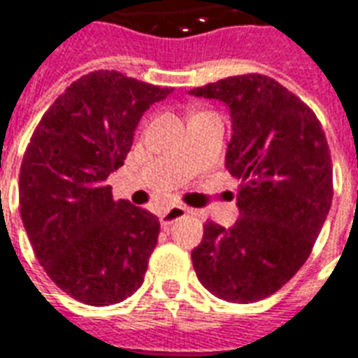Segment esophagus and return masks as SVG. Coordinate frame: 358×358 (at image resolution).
<instances>
[{
  "label": "esophagus",
  "mask_w": 358,
  "mask_h": 358,
  "mask_svg": "<svg viewBox=\"0 0 358 358\" xmlns=\"http://www.w3.org/2000/svg\"><path fill=\"white\" fill-rule=\"evenodd\" d=\"M189 210L185 208V206H178V204H174L171 208H167L163 214L159 215V222H161V227H169L171 223L180 220V217H184Z\"/></svg>",
  "instance_id": "obj_1"
}]
</instances>
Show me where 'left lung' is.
I'll use <instances>...</instances> for the list:
<instances>
[{"instance_id": "obj_1", "label": "left lung", "mask_w": 358, "mask_h": 358, "mask_svg": "<svg viewBox=\"0 0 358 358\" xmlns=\"http://www.w3.org/2000/svg\"><path fill=\"white\" fill-rule=\"evenodd\" d=\"M189 94L229 108L225 167L242 180L238 220L206 222L193 268L217 299L257 302L310 257L332 203L331 150L315 114L270 76H229Z\"/></svg>"}]
</instances>
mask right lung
<instances>
[{"mask_svg":"<svg viewBox=\"0 0 358 358\" xmlns=\"http://www.w3.org/2000/svg\"><path fill=\"white\" fill-rule=\"evenodd\" d=\"M171 92L94 71L54 101L27 144L22 223L52 282L84 304H116L143 285L159 220L114 201L106 178L124 165L143 114Z\"/></svg>","mask_w":358,"mask_h":358,"instance_id":"1","label":"right lung"}]
</instances>
